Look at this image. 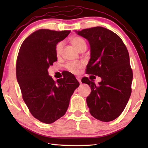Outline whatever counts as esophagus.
<instances>
[{
  "label": "esophagus",
  "mask_w": 148,
  "mask_h": 148,
  "mask_svg": "<svg viewBox=\"0 0 148 148\" xmlns=\"http://www.w3.org/2000/svg\"><path fill=\"white\" fill-rule=\"evenodd\" d=\"M76 79H77V80L78 81H79V82L81 83V77H79V76H78V77H76Z\"/></svg>",
  "instance_id": "obj_1"
}]
</instances>
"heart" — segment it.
Returning <instances> with one entry per match:
<instances>
[{
  "instance_id": "obj_1",
  "label": "heart",
  "mask_w": 148,
  "mask_h": 148,
  "mask_svg": "<svg viewBox=\"0 0 148 148\" xmlns=\"http://www.w3.org/2000/svg\"><path fill=\"white\" fill-rule=\"evenodd\" d=\"M71 42L74 46L76 48L78 51H80L83 48H86V42L83 38L79 36H76L72 37L71 39ZM64 42L60 41L56 44L55 46V53L57 56H60L62 55L63 48H64ZM82 64L79 62H68L65 65V68L69 71H70L72 73L76 74L78 71L82 67Z\"/></svg>"
}]
</instances>
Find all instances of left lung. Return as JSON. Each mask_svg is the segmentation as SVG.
Listing matches in <instances>:
<instances>
[{
	"mask_svg": "<svg viewBox=\"0 0 148 148\" xmlns=\"http://www.w3.org/2000/svg\"><path fill=\"white\" fill-rule=\"evenodd\" d=\"M77 33L90 45L86 74L102 78L99 84L87 77L81 80L91 88L86 98L90 114L102 121L114 120L123 111L132 93L133 72L127 47L117 34L103 27L86 29Z\"/></svg>",
	"mask_w": 148,
	"mask_h": 148,
	"instance_id": "left-lung-1",
	"label": "left lung"
}]
</instances>
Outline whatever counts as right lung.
<instances>
[{
	"label": "right lung",
	"mask_w": 148,
	"mask_h": 148,
	"mask_svg": "<svg viewBox=\"0 0 148 148\" xmlns=\"http://www.w3.org/2000/svg\"><path fill=\"white\" fill-rule=\"evenodd\" d=\"M71 30L40 29L24 40L16 60L17 81L22 98L34 118L46 124L64 116L79 83L71 73L55 81L48 69L57 61L55 46Z\"/></svg>",
	"instance_id": "add662e5"
}]
</instances>
